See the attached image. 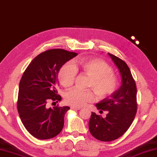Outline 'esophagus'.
I'll return each mask as SVG.
<instances>
[{"label":"esophagus","mask_w":157,"mask_h":157,"mask_svg":"<svg viewBox=\"0 0 157 157\" xmlns=\"http://www.w3.org/2000/svg\"><path fill=\"white\" fill-rule=\"evenodd\" d=\"M71 109H72V110H79L81 109L80 108L76 107V106H71Z\"/></svg>","instance_id":"34e87169"}]
</instances>
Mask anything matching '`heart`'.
Returning <instances> with one entry per match:
<instances>
[{
    "label": "heart",
    "mask_w": 157,
    "mask_h": 157,
    "mask_svg": "<svg viewBox=\"0 0 157 157\" xmlns=\"http://www.w3.org/2000/svg\"><path fill=\"white\" fill-rule=\"evenodd\" d=\"M79 71L82 74L90 78L88 88L92 89L99 99H104L112 95L117 90L118 80L113 73V69L109 64L100 59L82 58L73 62H67L59 71L58 79L64 87L72 86ZM95 99L91 90H82L73 88L65 93L66 103L73 106H84Z\"/></svg>",
    "instance_id": "heart-1"
}]
</instances>
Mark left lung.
<instances>
[{"label": "left lung", "instance_id": "1", "mask_svg": "<svg viewBox=\"0 0 157 157\" xmlns=\"http://www.w3.org/2000/svg\"><path fill=\"white\" fill-rule=\"evenodd\" d=\"M119 69L121 85L108 98L96 104L100 112L106 111L105 118L92 113L88 123L94 137L101 141H111L126 132L132 124L137 110L136 87L129 67L118 57L108 53Z\"/></svg>", "mask_w": 157, "mask_h": 157}]
</instances>
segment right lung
Masks as SVG:
<instances>
[{
    "label": "right lung",
    "mask_w": 157,
    "mask_h": 157,
    "mask_svg": "<svg viewBox=\"0 0 157 157\" xmlns=\"http://www.w3.org/2000/svg\"><path fill=\"white\" fill-rule=\"evenodd\" d=\"M78 53L62 49H50L37 56L25 71L19 84L17 108L24 126L37 139H49L61 132L69 106L48 108L58 102L59 70Z\"/></svg>",
    "instance_id": "add662e5"
}]
</instances>
